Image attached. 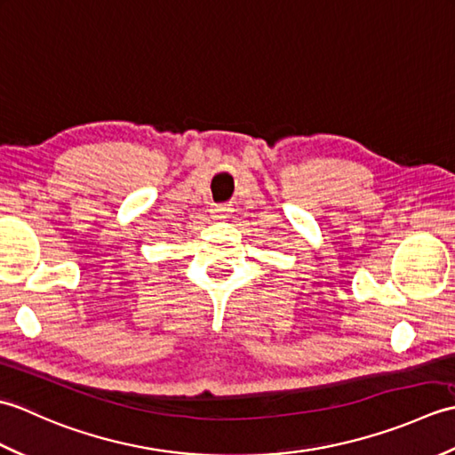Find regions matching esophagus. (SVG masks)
Returning a JSON list of instances; mask_svg holds the SVG:
<instances>
[{"mask_svg":"<svg viewBox=\"0 0 455 455\" xmlns=\"http://www.w3.org/2000/svg\"><path fill=\"white\" fill-rule=\"evenodd\" d=\"M228 207L227 205H215L211 209V212H212V217H217V219H222V217H227L228 215Z\"/></svg>","mask_w":455,"mask_h":455,"instance_id":"34e87169","label":"esophagus"}]
</instances>
